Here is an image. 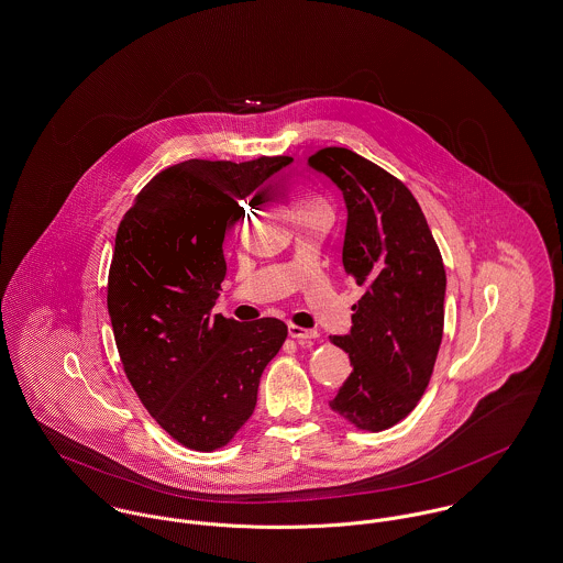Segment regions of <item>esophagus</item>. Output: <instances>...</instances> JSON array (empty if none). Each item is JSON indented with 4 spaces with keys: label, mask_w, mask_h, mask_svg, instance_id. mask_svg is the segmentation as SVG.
<instances>
[{
    "label": "esophagus",
    "mask_w": 563,
    "mask_h": 563,
    "mask_svg": "<svg viewBox=\"0 0 563 563\" xmlns=\"http://www.w3.org/2000/svg\"><path fill=\"white\" fill-rule=\"evenodd\" d=\"M289 336H291V339H298V341H309V343H311V341H314V339L319 336V332L291 323V325H289Z\"/></svg>",
    "instance_id": "1"
}]
</instances>
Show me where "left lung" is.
<instances>
[{
    "label": "left lung",
    "instance_id": "8db88e82",
    "mask_svg": "<svg viewBox=\"0 0 563 563\" xmlns=\"http://www.w3.org/2000/svg\"><path fill=\"white\" fill-rule=\"evenodd\" d=\"M309 164L343 194L347 227L341 267L361 289L352 332L332 336L352 374L330 408L358 430L406 419L437 365L444 325V265L428 220L397 177L363 155L325 146Z\"/></svg>",
    "mask_w": 563,
    "mask_h": 563
}]
</instances>
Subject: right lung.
<instances>
[{"mask_svg": "<svg viewBox=\"0 0 563 563\" xmlns=\"http://www.w3.org/2000/svg\"><path fill=\"white\" fill-rule=\"evenodd\" d=\"M289 162L175 164L140 189L117 231L108 311L126 379L148 415L194 451H216L242 430L261 374L287 339L280 319L242 323L211 309L227 276L231 216Z\"/></svg>", "mask_w": 563, "mask_h": 563, "instance_id": "right-lung-1", "label": "right lung"}]
</instances>
